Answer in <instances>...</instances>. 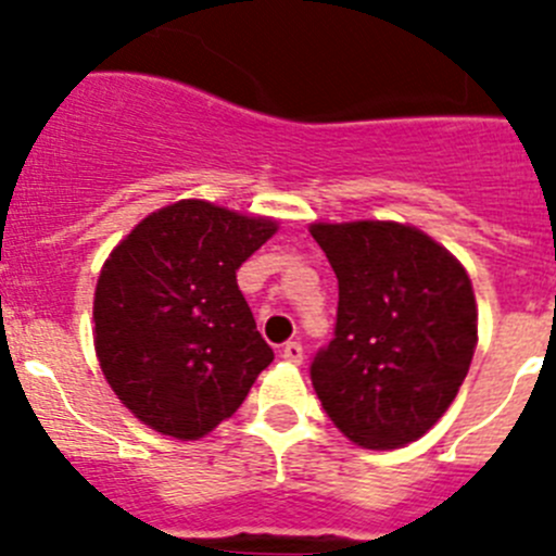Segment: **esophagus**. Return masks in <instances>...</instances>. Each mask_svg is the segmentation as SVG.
<instances>
[{
	"instance_id": "34e87169",
	"label": "esophagus",
	"mask_w": 556,
	"mask_h": 556,
	"mask_svg": "<svg viewBox=\"0 0 556 556\" xmlns=\"http://www.w3.org/2000/svg\"><path fill=\"white\" fill-rule=\"evenodd\" d=\"M282 359L285 363H293V365H299L304 359V349H302V343H296V340H290V343H285L282 346Z\"/></svg>"
}]
</instances>
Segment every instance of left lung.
<instances>
[{"label":"left lung","instance_id":"1","mask_svg":"<svg viewBox=\"0 0 556 556\" xmlns=\"http://www.w3.org/2000/svg\"><path fill=\"white\" fill-rule=\"evenodd\" d=\"M338 277L334 338L309 377L329 421L357 446L413 443L443 418L477 349V299L443 243L399 222H315Z\"/></svg>","mask_w":556,"mask_h":556}]
</instances>
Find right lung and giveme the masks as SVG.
I'll return each instance as SVG.
<instances>
[{
	"mask_svg": "<svg viewBox=\"0 0 556 556\" xmlns=\"http://www.w3.org/2000/svg\"><path fill=\"white\" fill-rule=\"evenodd\" d=\"M277 229V218L179 199L108 254L93 290V349L118 402L149 429L204 438L271 365L235 271Z\"/></svg>",
	"mask_w": 556,
	"mask_h": 556,
	"instance_id": "right-lung-1",
	"label": "right lung"
}]
</instances>
